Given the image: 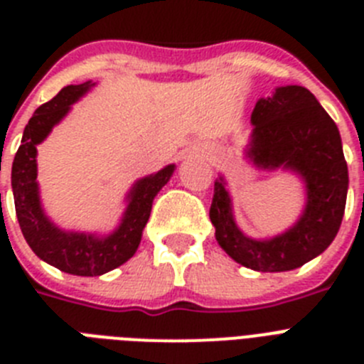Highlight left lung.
I'll use <instances>...</instances> for the list:
<instances>
[{
  "label": "left lung",
  "mask_w": 364,
  "mask_h": 364,
  "mask_svg": "<svg viewBox=\"0 0 364 364\" xmlns=\"http://www.w3.org/2000/svg\"><path fill=\"white\" fill-rule=\"evenodd\" d=\"M252 124L247 156L264 169L286 167L299 173L306 182L304 213L275 239H247L235 224L220 176L215 182L210 218L222 250L239 264L257 272H288L321 255L341 228L348 191L341 134L315 96L299 85L279 87L272 98L259 100Z\"/></svg>",
  "instance_id": "left-lung-1"
}]
</instances>
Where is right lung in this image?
<instances>
[{
    "label": "right lung",
    "instance_id": "add662e5",
    "mask_svg": "<svg viewBox=\"0 0 364 364\" xmlns=\"http://www.w3.org/2000/svg\"><path fill=\"white\" fill-rule=\"evenodd\" d=\"M91 85V82L67 85L50 102L40 105L25 127L21 146L12 162L16 217L27 244L50 266L82 277L104 275L134 255L142 239L144 226L149 220L153 198L175 171V166H167L156 175L138 180L129 193V205L122 224L107 237L62 231L45 217L38 195L36 146Z\"/></svg>",
    "mask_w": 364,
    "mask_h": 364
}]
</instances>
